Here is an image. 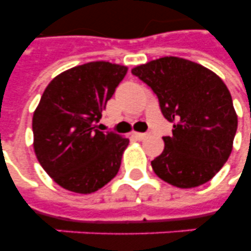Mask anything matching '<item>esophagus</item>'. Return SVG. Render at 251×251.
<instances>
[{
    "label": "esophagus",
    "mask_w": 251,
    "mask_h": 251,
    "mask_svg": "<svg viewBox=\"0 0 251 251\" xmlns=\"http://www.w3.org/2000/svg\"><path fill=\"white\" fill-rule=\"evenodd\" d=\"M133 137L138 141H143L146 137H147V134L146 133H133Z\"/></svg>",
    "instance_id": "esophagus-1"
}]
</instances>
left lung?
<instances>
[{
  "instance_id": "left-lung-1",
  "label": "left lung",
  "mask_w": 251,
  "mask_h": 251,
  "mask_svg": "<svg viewBox=\"0 0 251 251\" xmlns=\"http://www.w3.org/2000/svg\"><path fill=\"white\" fill-rule=\"evenodd\" d=\"M156 94L172 137L151 161L159 178L181 189L208 182L228 160L237 113L222 78L181 57H161L131 70Z\"/></svg>"
}]
</instances>
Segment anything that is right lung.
I'll return each mask as SVG.
<instances>
[{
	"label": "right lung",
	"mask_w": 251,
	"mask_h": 251,
	"mask_svg": "<svg viewBox=\"0 0 251 251\" xmlns=\"http://www.w3.org/2000/svg\"><path fill=\"white\" fill-rule=\"evenodd\" d=\"M124 65L95 61L61 73L33 112V151L57 185L91 194L114 178L129 139L98 129L101 110L125 78Z\"/></svg>",
	"instance_id": "right-lung-1"
}]
</instances>
